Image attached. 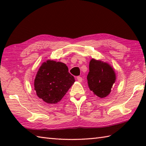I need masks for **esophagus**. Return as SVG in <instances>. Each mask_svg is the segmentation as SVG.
Returning a JSON list of instances; mask_svg holds the SVG:
<instances>
[{
	"mask_svg": "<svg viewBox=\"0 0 146 146\" xmlns=\"http://www.w3.org/2000/svg\"><path fill=\"white\" fill-rule=\"evenodd\" d=\"M76 79H77V80H78L79 82H82V77L77 76L76 77Z\"/></svg>",
	"mask_w": 146,
	"mask_h": 146,
	"instance_id": "esophagus-1",
	"label": "esophagus"
}]
</instances>
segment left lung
<instances>
[{
  "label": "left lung",
  "mask_w": 146,
  "mask_h": 146,
  "mask_svg": "<svg viewBox=\"0 0 146 146\" xmlns=\"http://www.w3.org/2000/svg\"><path fill=\"white\" fill-rule=\"evenodd\" d=\"M87 80L90 90L94 95L103 98L110 94L116 75L111 65L92 58L89 64Z\"/></svg>",
  "instance_id": "left-lung-1"
}]
</instances>
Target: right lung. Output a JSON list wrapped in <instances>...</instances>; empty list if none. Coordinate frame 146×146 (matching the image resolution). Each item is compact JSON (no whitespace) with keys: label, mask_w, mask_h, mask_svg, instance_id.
Segmentation results:
<instances>
[{"label":"right lung","mask_w":146,"mask_h":146,"mask_svg":"<svg viewBox=\"0 0 146 146\" xmlns=\"http://www.w3.org/2000/svg\"><path fill=\"white\" fill-rule=\"evenodd\" d=\"M75 82L66 64L48 60L39 67L34 85L39 98L48 104H55L63 98Z\"/></svg>","instance_id":"obj_1"}]
</instances>
